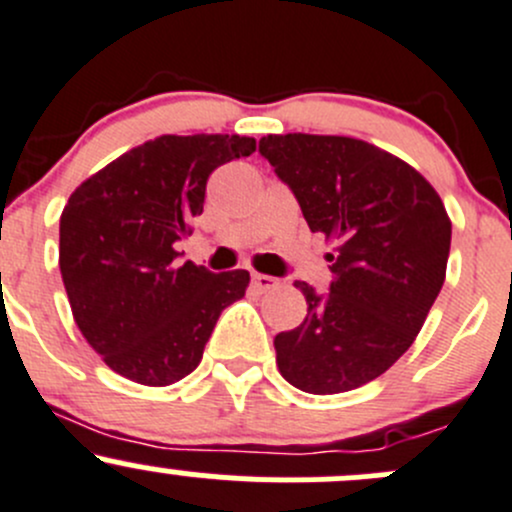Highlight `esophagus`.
Masks as SVG:
<instances>
[{"instance_id": "34e87169", "label": "esophagus", "mask_w": 512, "mask_h": 512, "mask_svg": "<svg viewBox=\"0 0 512 512\" xmlns=\"http://www.w3.org/2000/svg\"><path fill=\"white\" fill-rule=\"evenodd\" d=\"M251 286L261 293L273 291V288H278V278L266 276V273H251Z\"/></svg>"}]
</instances>
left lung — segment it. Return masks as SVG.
<instances>
[{
  "mask_svg": "<svg viewBox=\"0 0 512 512\" xmlns=\"http://www.w3.org/2000/svg\"><path fill=\"white\" fill-rule=\"evenodd\" d=\"M258 152L335 244L330 293L295 281L308 315L276 335V365L308 394L350 392L412 347L444 286L451 219L412 165L365 140L266 135Z\"/></svg>",
  "mask_w": 512,
  "mask_h": 512,
  "instance_id": "8db88e82",
  "label": "left lung"
}]
</instances>
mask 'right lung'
I'll return each mask as SVG.
<instances>
[{
	"instance_id": "1",
	"label": "right lung",
	"mask_w": 512,
	"mask_h": 512,
	"mask_svg": "<svg viewBox=\"0 0 512 512\" xmlns=\"http://www.w3.org/2000/svg\"><path fill=\"white\" fill-rule=\"evenodd\" d=\"M256 150L241 135H160L76 187L63 207L59 266L73 320L105 365L130 382L167 387L202 362L226 305L249 271L179 263L207 179Z\"/></svg>"
}]
</instances>
